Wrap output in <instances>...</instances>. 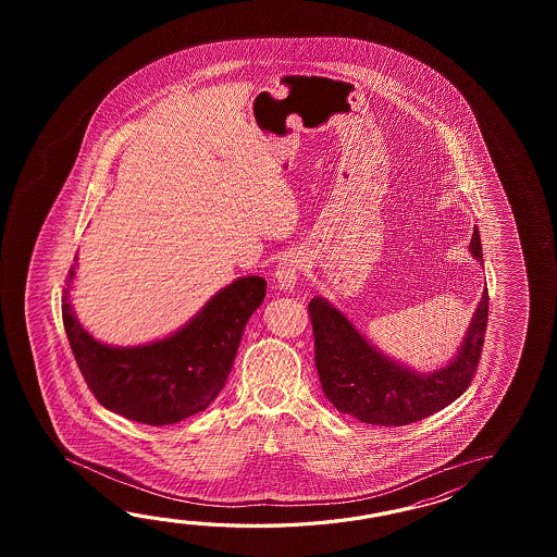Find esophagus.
I'll return each instance as SVG.
<instances>
[{
	"mask_svg": "<svg viewBox=\"0 0 557 557\" xmlns=\"http://www.w3.org/2000/svg\"><path fill=\"white\" fill-rule=\"evenodd\" d=\"M302 267H305V259L298 252H286L274 269V283L283 293H293Z\"/></svg>",
	"mask_w": 557,
	"mask_h": 557,
	"instance_id": "1",
	"label": "esophagus"
}]
</instances>
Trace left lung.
<instances>
[{
  "mask_svg": "<svg viewBox=\"0 0 557 557\" xmlns=\"http://www.w3.org/2000/svg\"><path fill=\"white\" fill-rule=\"evenodd\" d=\"M470 252L484 264L478 228H473ZM308 312L320 384L332 406L367 424L406 426L446 408L470 386L487 326V288L458 352L446 367L428 374L380 352L326 298H312Z\"/></svg>",
  "mask_w": 557,
  "mask_h": 557,
  "instance_id": "1",
  "label": "left lung"
}]
</instances>
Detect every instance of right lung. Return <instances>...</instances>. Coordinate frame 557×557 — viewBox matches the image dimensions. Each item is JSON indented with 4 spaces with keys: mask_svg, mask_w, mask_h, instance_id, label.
<instances>
[{
    "mask_svg": "<svg viewBox=\"0 0 557 557\" xmlns=\"http://www.w3.org/2000/svg\"><path fill=\"white\" fill-rule=\"evenodd\" d=\"M75 269L77 257L61 314L77 367L101 406L149 426L175 424L213 403L231 374L245 326L267 295L261 276H238L165 338L111 346L95 341L75 317L70 300Z\"/></svg>",
    "mask_w": 557,
    "mask_h": 557,
    "instance_id": "obj_1",
    "label": "right lung"
}]
</instances>
